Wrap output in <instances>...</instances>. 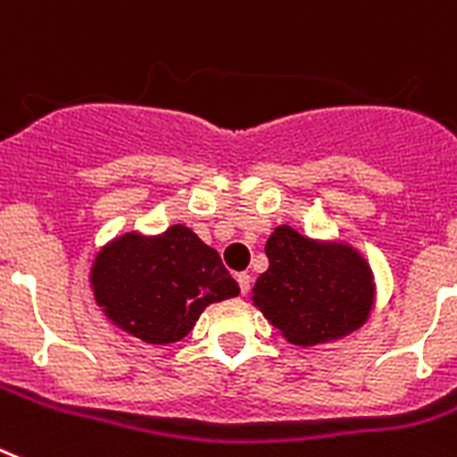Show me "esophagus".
<instances>
[{
  "instance_id": "1",
  "label": "esophagus",
  "mask_w": 457,
  "mask_h": 457,
  "mask_svg": "<svg viewBox=\"0 0 457 457\" xmlns=\"http://www.w3.org/2000/svg\"><path fill=\"white\" fill-rule=\"evenodd\" d=\"M250 283H252L250 273H238V286H240V292H243V295H247V292H250Z\"/></svg>"
}]
</instances>
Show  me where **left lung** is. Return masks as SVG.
<instances>
[{
  "instance_id": "8db88e82",
  "label": "left lung",
  "mask_w": 457,
  "mask_h": 457,
  "mask_svg": "<svg viewBox=\"0 0 457 457\" xmlns=\"http://www.w3.org/2000/svg\"><path fill=\"white\" fill-rule=\"evenodd\" d=\"M266 257L269 269L252 287V302L290 345H326L370 316L373 271L353 247L278 226L266 240Z\"/></svg>"
}]
</instances>
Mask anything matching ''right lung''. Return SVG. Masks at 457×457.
I'll return each instance as SVG.
<instances>
[{
  "label": "right lung",
  "mask_w": 457,
  "mask_h": 457,
  "mask_svg": "<svg viewBox=\"0 0 457 457\" xmlns=\"http://www.w3.org/2000/svg\"><path fill=\"white\" fill-rule=\"evenodd\" d=\"M89 280L111 323L148 345L184 339L205 306L240 292L219 252L184 224L120 236L98 252Z\"/></svg>",
  "instance_id": "right-lung-1"
}]
</instances>
